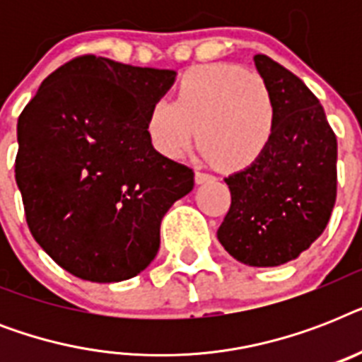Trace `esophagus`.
<instances>
[{"label": "esophagus", "instance_id": "esophagus-1", "mask_svg": "<svg viewBox=\"0 0 362 362\" xmlns=\"http://www.w3.org/2000/svg\"><path fill=\"white\" fill-rule=\"evenodd\" d=\"M212 180H214V176L209 175V173H204V170L201 169L195 170V182H197V184H206V182H212Z\"/></svg>", "mask_w": 362, "mask_h": 362}]
</instances>
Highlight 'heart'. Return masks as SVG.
<instances>
[{"instance_id":"b5f03b06","label":"heart","mask_w":362,"mask_h":362,"mask_svg":"<svg viewBox=\"0 0 362 362\" xmlns=\"http://www.w3.org/2000/svg\"><path fill=\"white\" fill-rule=\"evenodd\" d=\"M278 122L274 93L257 73L238 65L210 64L187 69L176 99L150 107L146 131L153 148L178 159L197 139L221 169L240 170L261 159Z\"/></svg>"}]
</instances>
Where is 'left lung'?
Returning <instances> with one entry per match:
<instances>
[{"label":"left lung","mask_w":362,"mask_h":362,"mask_svg":"<svg viewBox=\"0 0 362 362\" xmlns=\"http://www.w3.org/2000/svg\"><path fill=\"white\" fill-rule=\"evenodd\" d=\"M255 67L276 99L278 122L259 161L226 178L231 206L218 240L250 267L297 259L325 231L337 203V135L320 99L264 54Z\"/></svg>","instance_id":"8db88e82"}]
</instances>
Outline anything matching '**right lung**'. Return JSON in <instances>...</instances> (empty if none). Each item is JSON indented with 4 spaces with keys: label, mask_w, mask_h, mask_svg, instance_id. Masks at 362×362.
Listing matches in <instances>:
<instances>
[{
    "label": "right lung",
    "mask_w": 362,
    "mask_h": 362,
    "mask_svg": "<svg viewBox=\"0 0 362 362\" xmlns=\"http://www.w3.org/2000/svg\"><path fill=\"white\" fill-rule=\"evenodd\" d=\"M176 73L84 54L42 81L18 118L14 161L37 244L76 278H133L193 170L152 146L146 118Z\"/></svg>",
    "instance_id": "1"
}]
</instances>
